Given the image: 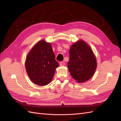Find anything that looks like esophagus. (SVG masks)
I'll use <instances>...</instances> for the list:
<instances>
[{
	"label": "esophagus",
	"mask_w": 121,
	"mask_h": 121,
	"mask_svg": "<svg viewBox=\"0 0 121 121\" xmlns=\"http://www.w3.org/2000/svg\"><path fill=\"white\" fill-rule=\"evenodd\" d=\"M60 65L61 66H64L65 65V63L64 62H61L60 63Z\"/></svg>",
	"instance_id": "1"
}]
</instances>
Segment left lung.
I'll return each instance as SVG.
<instances>
[{
	"instance_id": "left-lung-1",
	"label": "left lung",
	"mask_w": 121,
	"mask_h": 121,
	"mask_svg": "<svg viewBox=\"0 0 121 121\" xmlns=\"http://www.w3.org/2000/svg\"><path fill=\"white\" fill-rule=\"evenodd\" d=\"M68 68L73 78L82 83L90 79L97 68V61L91 48L82 40L76 42L69 50Z\"/></svg>"
}]
</instances>
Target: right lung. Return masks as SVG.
<instances>
[{"mask_svg":"<svg viewBox=\"0 0 121 121\" xmlns=\"http://www.w3.org/2000/svg\"><path fill=\"white\" fill-rule=\"evenodd\" d=\"M58 66L51 44L43 40L34 46L26 58L27 75L33 82L38 85L49 83Z\"/></svg>","mask_w":121,"mask_h":121,"instance_id":"right-lung-1","label":"right lung"}]
</instances>
